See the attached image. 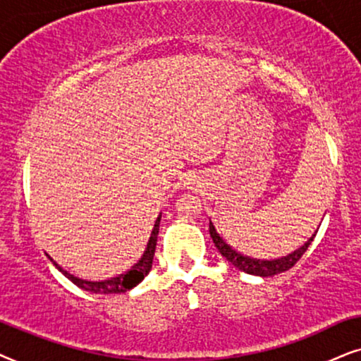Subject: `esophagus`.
<instances>
[{"mask_svg":"<svg viewBox=\"0 0 361 361\" xmlns=\"http://www.w3.org/2000/svg\"><path fill=\"white\" fill-rule=\"evenodd\" d=\"M193 183H196V181L191 180V178H188V183H186V185H193Z\"/></svg>","mask_w":361,"mask_h":361,"instance_id":"34e87169","label":"esophagus"}]
</instances>
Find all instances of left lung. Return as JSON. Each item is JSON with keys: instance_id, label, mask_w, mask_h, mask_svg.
I'll return each mask as SVG.
<instances>
[{"instance_id": "obj_1", "label": "left lung", "mask_w": 361, "mask_h": 361, "mask_svg": "<svg viewBox=\"0 0 361 361\" xmlns=\"http://www.w3.org/2000/svg\"><path fill=\"white\" fill-rule=\"evenodd\" d=\"M209 234H211V238H213L214 246L218 247V251L221 254H223V257H226V261L233 264L234 267H238L239 271L251 274V276L272 277V276H276V274L289 271V269L294 266V264L299 261L302 256H304L307 247H309L312 241H314L317 231H315V234H312L310 239H307V243H304V246L295 249V251L287 254V256H282L279 259H271V261H269V259H256V257L246 256V254H241L239 251H236V249H234L233 246H229V244L219 236V233L216 231L214 224L211 223V219H209Z\"/></svg>"}]
</instances>
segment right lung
<instances>
[{
  "label": "right lung",
  "mask_w": 361,
  "mask_h": 361,
  "mask_svg": "<svg viewBox=\"0 0 361 361\" xmlns=\"http://www.w3.org/2000/svg\"><path fill=\"white\" fill-rule=\"evenodd\" d=\"M160 219H161V213L158 214V218L153 224L152 229V236L148 239L145 251H143L142 257L138 259L137 264L128 269L125 274H118V276L105 279V281H85V279H79L75 276H72L71 272H67L66 269H62L59 264H57L54 259H51V262L54 264L56 269L64 274V276L69 279L72 284H75L80 289L92 292V294H123V292L133 289V287L140 284V282L145 279V276L150 272L152 269V262H153V256H155V247H157V236H158V226H160Z\"/></svg>",
  "instance_id": "1"
}]
</instances>
